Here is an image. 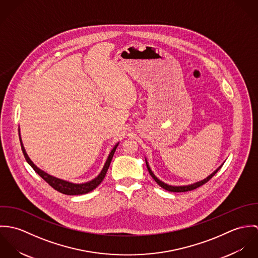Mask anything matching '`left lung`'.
Instances as JSON below:
<instances>
[{
  "label": "left lung",
  "mask_w": 258,
  "mask_h": 258,
  "mask_svg": "<svg viewBox=\"0 0 258 258\" xmlns=\"http://www.w3.org/2000/svg\"><path fill=\"white\" fill-rule=\"evenodd\" d=\"M146 164H147L148 171H149L151 177L155 180V182L159 184L160 186H162L163 188H165V189H167V190H169V191H174V192H183V191H188V190H192V189H195V188H198L199 186H201V185L208 183V182L218 173V171L221 169V167H220L216 172H214V173H213L211 176H209L207 179H205V180H203V181H201V182H198V183H196V184H189V185H183V186H173V185L164 184V183L161 182L159 179H157V178L155 177V175L152 173V171H151V169H150L147 162H146Z\"/></svg>",
  "instance_id": "left-lung-1"
}]
</instances>
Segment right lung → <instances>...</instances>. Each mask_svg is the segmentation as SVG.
I'll return each mask as SVG.
<instances>
[{
	"label": "right lung",
	"instance_id": "right-lung-1",
	"mask_svg": "<svg viewBox=\"0 0 258 258\" xmlns=\"http://www.w3.org/2000/svg\"><path fill=\"white\" fill-rule=\"evenodd\" d=\"M20 142H21V146H22V151L24 153V156L27 160V162L31 165V167L35 170V172L38 174L47 184H49L51 187H53L55 190L61 192V194H64V195H70V196H75V195H83V194H87L91 190H93L97 185H99L100 183L103 181V179L105 178V175L107 173V170L110 166L111 160L113 158V155L115 153V150L118 146V144L115 146V147L112 149L110 154H109V157L101 171V173L99 174V176L97 178H95L94 180L88 182V183H85V184H72V183H69V182H66V181H62V180H59V179H56L52 176H49L48 174L44 173L43 171L39 170L37 168V166L30 160V158L28 157L24 146L22 144V140H21V137H20Z\"/></svg>",
	"mask_w": 258,
	"mask_h": 258
}]
</instances>
